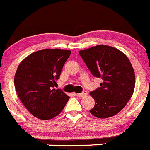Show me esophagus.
Listing matches in <instances>:
<instances>
[{"mask_svg":"<svg viewBox=\"0 0 150 150\" xmlns=\"http://www.w3.org/2000/svg\"><path fill=\"white\" fill-rule=\"evenodd\" d=\"M87 95V92H86V91H83L82 92H81V93H79V94H76V95L78 97H79V98H83V97H84V96H86V95Z\"/></svg>","mask_w":150,"mask_h":150,"instance_id":"34e87169","label":"esophagus"}]
</instances>
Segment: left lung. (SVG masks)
<instances>
[{
    "label": "left lung",
    "instance_id": "1",
    "mask_svg": "<svg viewBox=\"0 0 150 150\" xmlns=\"http://www.w3.org/2000/svg\"><path fill=\"white\" fill-rule=\"evenodd\" d=\"M91 74L103 80L100 87L90 92L95 101L89 112L99 118L116 115L132 98L135 74L130 61L115 47L100 45L79 52Z\"/></svg>",
    "mask_w": 150,
    "mask_h": 150
}]
</instances>
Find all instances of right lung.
Returning <instances> with one entry per match:
<instances>
[{"instance_id":"right-lung-1","label":"right lung","mask_w":150,"mask_h":150,"mask_svg":"<svg viewBox=\"0 0 150 150\" xmlns=\"http://www.w3.org/2000/svg\"><path fill=\"white\" fill-rule=\"evenodd\" d=\"M71 52L69 50L43 49L30 54L18 65L15 88L24 107L36 118H55L69 101L67 95L53 87Z\"/></svg>"}]
</instances>
